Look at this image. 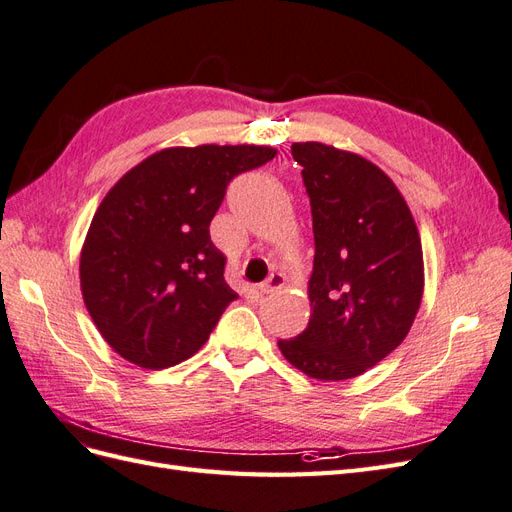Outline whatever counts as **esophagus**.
Instances as JSON below:
<instances>
[{
  "label": "esophagus",
  "instance_id": "34e87169",
  "mask_svg": "<svg viewBox=\"0 0 512 512\" xmlns=\"http://www.w3.org/2000/svg\"><path fill=\"white\" fill-rule=\"evenodd\" d=\"M284 286V275L282 273H271L265 282L258 284V292L260 294H271L275 292L277 288Z\"/></svg>",
  "mask_w": 512,
  "mask_h": 512
}]
</instances>
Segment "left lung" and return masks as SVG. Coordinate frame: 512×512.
<instances>
[{"label":"left lung","mask_w":512,"mask_h":512,"mask_svg":"<svg viewBox=\"0 0 512 512\" xmlns=\"http://www.w3.org/2000/svg\"><path fill=\"white\" fill-rule=\"evenodd\" d=\"M292 158L312 205V316L301 335L277 346L309 378H356L412 327L425 286L421 237L404 196L374 162L316 141L294 143Z\"/></svg>","instance_id":"8db88e82"}]
</instances>
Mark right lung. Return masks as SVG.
<instances>
[{
	"instance_id": "1",
	"label": "right lung",
	"mask_w": 512,
	"mask_h": 512,
	"mask_svg": "<svg viewBox=\"0 0 512 512\" xmlns=\"http://www.w3.org/2000/svg\"><path fill=\"white\" fill-rule=\"evenodd\" d=\"M277 156L260 145L168 147L136 164L100 203L81 250L87 312L123 359L166 369L203 348L239 299L209 224L228 183Z\"/></svg>"
}]
</instances>
